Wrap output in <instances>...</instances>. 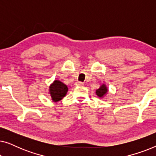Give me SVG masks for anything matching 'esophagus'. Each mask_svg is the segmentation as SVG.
I'll return each instance as SVG.
<instances>
[{
  "mask_svg": "<svg viewBox=\"0 0 156 156\" xmlns=\"http://www.w3.org/2000/svg\"><path fill=\"white\" fill-rule=\"evenodd\" d=\"M76 86H83L84 85V84L82 82H76Z\"/></svg>",
  "mask_w": 156,
  "mask_h": 156,
  "instance_id": "1",
  "label": "esophagus"
}]
</instances>
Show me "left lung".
I'll use <instances>...</instances> for the list:
<instances>
[{
    "label": "left lung",
    "instance_id": "left-lung-1",
    "mask_svg": "<svg viewBox=\"0 0 156 156\" xmlns=\"http://www.w3.org/2000/svg\"><path fill=\"white\" fill-rule=\"evenodd\" d=\"M107 91V87H106L105 84H103L99 87V89H98L96 91V94H97L98 97H104V96L106 94Z\"/></svg>",
    "mask_w": 156,
    "mask_h": 156
}]
</instances>
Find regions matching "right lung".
Listing matches in <instances>:
<instances>
[{
    "label": "right lung",
    "instance_id": "add662e5",
    "mask_svg": "<svg viewBox=\"0 0 156 156\" xmlns=\"http://www.w3.org/2000/svg\"><path fill=\"white\" fill-rule=\"evenodd\" d=\"M67 91V85L59 80H55L50 87V94L54 101H58L65 97Z\"/></svg>",
    "mask_w": 156,
    "mask_h": 156
}]
</instances>
